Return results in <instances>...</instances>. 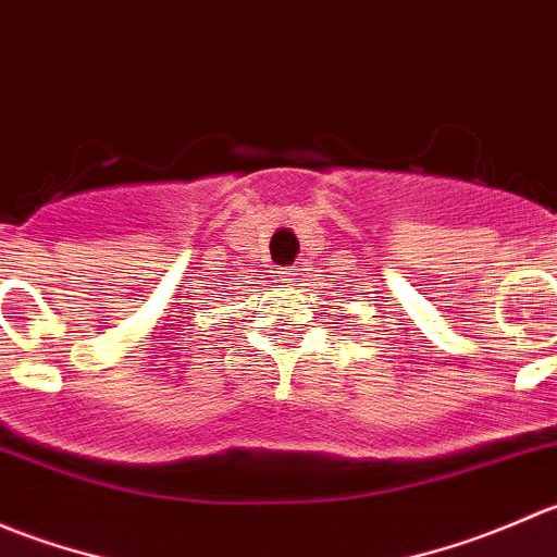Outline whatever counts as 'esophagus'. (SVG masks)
Segmentation results:
<instances>
[{
    "mask_svg": "<svg viewBox=\"0 0 557 557\" xmlns=\"http://www.w3.org/2000/svg\"><path fill=\"white\" fill-rule=\"evenodd\" d=\"M285 280H290V283H296V280H299V272H288V274H285Z\"/></svg>",
    "mask_w": 557,
    "mask_h": 557,
    "instance_id": "34e87169",
    "label": "esophagus"
}]
</instances>
